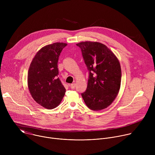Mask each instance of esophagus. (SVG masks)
Wrapping results in <instances>:
<instances>
[{
	"instance_id": "34e87169",
	"label": "esophagus",
	"mask_w": 155,
	"mask_h": 155,
	"mask_svg": "<svg viewBox=\"0 0 155 155\" xmlns=\"http://www.w3.org/2000/svg\"><path fill=\"white\" fill-rule=\"evenodd\" d=\"M70 87L71 88V89H74L75 87V83H72V84H71L69 85Z\"/></svg>"
}]
</instances>
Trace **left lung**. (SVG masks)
Wrapping results in <instances>:
<instances>
[{
  "label": "left lung",
  "mask_w": 155,
  "mask_h": 155,
  "mask_svg": "<svg viewBox=\"0 0 155 155\" xmlns=\"http://www.w3.org/2000/svg\"><path fill=\"white\" fill-rule=\"evenodd\" d=\"M80 48L89 71L86 90L81 96L87 107L97 111L111 104L121 84V70L119 61L112 51L99 42L83 41Z\"/></svg>",
  "instance_id": "1"
}]
</instances>
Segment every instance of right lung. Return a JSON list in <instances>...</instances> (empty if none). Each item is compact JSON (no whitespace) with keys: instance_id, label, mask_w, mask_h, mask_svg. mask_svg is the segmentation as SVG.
<instances>
[{"instance_id":"add662e5","label":"right lung","mask_w":155,"mask_h":155,"mask_svg":"<svg viewBox=\"0 0 155 155\" xmlns=\"http://www.w3.org/2000/svg\"><path fill=\"white\" fill-rule=\"evenodd\" d=\"M64 43H54L41 48L31 63L28 75L30 93L35 101L47 109L57 107L65 89L58 77V62Z\"/></svg>"}]
</instances>
